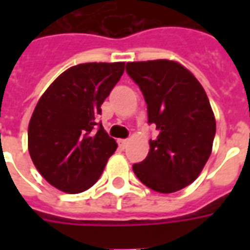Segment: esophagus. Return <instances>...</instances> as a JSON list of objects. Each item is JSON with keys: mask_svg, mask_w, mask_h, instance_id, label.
Wrapping results in <instances>:
<instances>
[{"mask_svg": "<svg viewBox=\"0 0 250 250\" xmlns=\"http://www.w3.org/2000/svg\"><path fill=\"white\" fill-rule=\"evenodd\" d=\"M127 143H128V141H127V139H120V141H119V146L122 147V148H125V146H127Z\"/></svg>", "mask_w": 250, "mask_h": 250, "instance_id": "esophagus-1", "label": "esophagus"}]
</instances>
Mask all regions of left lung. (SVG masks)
Here are the masks:
<instances>
[{
  "mask_svg": "<svg viewBox=\"0 0 250 250\" xmlns=\"http://www.w3.org/2000/svg\"><path fill=\"white\" fill-rule=\"evenodd\" d=\"M139 85L147 118L159 134L132 170L158 193H174L193 184L208 162L215 135L214 114L206 92L184 65L170 60L127 62Z\"/></svg>",
  "mask_w": 250,
  "mask_h": 250,
  "instance_id": "obj_1",
  "label": "left lung"
}]
</instances>
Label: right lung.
<instances>
[{
	"mask_svg": "<svg viewBox=\"0 0 250 250\" xmlns=\"http://www.w3.org/2000/svg\"><path fill=\"white\" fill-rule=\"evenodd\" d=\"M123 72L125 62L79 64L62 72L40 98L28 127V147L52 186L77 194L100 178L118 145L98 116Z\"/></svg>",
	"mask_w": 250,
	"mask_h": 250,
	"instance_id": "1",
	"label": "right lung"
}]
</instances>
